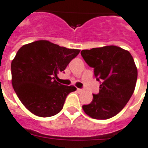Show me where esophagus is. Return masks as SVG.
Masks as SVG:
<instances>
[{"mask_svg": "<svg viewBox=\"0 0 148 148\" xmlns=\"http://www.w3.org/2000/svg\"><path fill=\"white\" fill-rule=\"evenodd\" d=\"M77 90L79 92H83L84 91V89H82V88H77Z\"/></svg>", "mask_w": 148, "mask_h": 148, "instance_id": "34e87169", "label": "esophagus"}]
</instances>
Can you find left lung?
<instances>
[{"instance_id":"8db88e82","label":"left lung","mask_w":148,"mask_h":148,"mask_svg":"<svg viewBox=\"0 0 148 148\" xmlns=\"http://www.w3.org/2000/svg\"><path fill=\"white\" fill-rule=\"evenodd\" d=\"M88 65L93 68L100 82L99 91L93 94L83 110L94 119L106 120L119 113L128 103L136 88L138 71L132 55L115 45L93 48L81 51Z\"/></svg>"}]
</instances>
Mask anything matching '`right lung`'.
I'll return each mask as SVG.
<instances>
[{
    "instance_id": "1",
    "label": "right lung",
    "mask_w": 148,
    "mask_h": 148,
    "mask_svg": "<svg viewBox=\"0 0 148 148\" xmlns=\"http://www.w3.org/2000/svg\"><path fill=\"white\" fill-rule=\"evenodd\" d=\"M80 52L47 40L23 45L11 64L12 84L21 103L39 117H51L61 111L66 98L76 88L58 82V74Z\"/></svg>"
}]
</instances>
